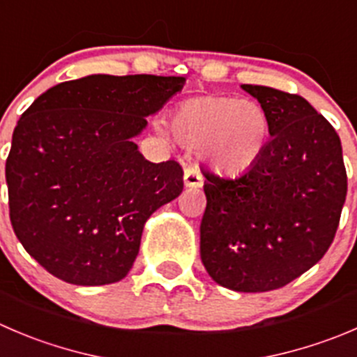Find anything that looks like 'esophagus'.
<instances>
[{"label":"esophagus","mask_w":357,"mask_h":357,"mask_svg":"<svg viewBox=\"0 0 357 357\" xmlns=\"http://www.w3.org/2000/svg\"><path fill=\"white\" fill-rule=\"evenodd\" d=\"M202 174L199 172L197 165H190L185 169V185L188 188H199V186H202Z\"/></svg>","instance_id":"34e87169"}]
</instances>
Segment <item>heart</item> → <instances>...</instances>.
Returning <instances> with one entry per match:
<instances>
[{
    "mask_svg": "<svg viewBox=\"0 0 357 357\" xmlns=\"http://www.w3.org/2000/svg\"><path fill=\"white\" fill-rule=\"evenodd\" d=\"M169 129L221 174L255 167L271 141V119L259 102L230 96H197L179 102Z\"/></svg>",
    "mask_w": 357,
    "mask_h": 357,
    "instance_id": "1",
    "label": "heart"
}]
</instances>
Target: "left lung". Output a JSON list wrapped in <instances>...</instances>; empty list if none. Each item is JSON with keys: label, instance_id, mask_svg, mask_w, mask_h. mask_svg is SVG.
Wrapping results in <instances>:
<instances>
[{"label": "left lung", "instance_id": "8db88e82", "mask_svg": "<svg viewBox=\"0 0 357 357\" xmlns=\"http://www.w3.org/2000/svg\"><path fill=\"white\" fill-rule=\"evenodd\" d=\"M271 119L258 164L235 178L204 172L200 258L214 282L261 293L286 286L331 245L347 195L340 137L296 94L242 85Z\"/></svg>", "mask_w": 357, "mask_h": 357}]
</instances>
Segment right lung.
<instances>
[{"instance_id": "right-lung-1", "label": "right lung", "mask_w": 357, "mask_h": 357, "mask_svg": "<svg viewBox=\"0 0 357 357\" xmlns=\"http://www.w3.org/2000/svg\"><path fill=\"white\" fill-rule=\"evenodd\" d=\"M185 82L83 76L48 89L22 113L5 169L10 221L45 271L76 286L129 274L148 218L183 192L181 165L146 160L132 137Z\"/></svg>"}]
</instances>
